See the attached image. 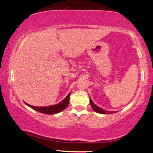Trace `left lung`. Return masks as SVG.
Segmentation results:
<instances>
[{"mask_svg":"<svg viewBox=\"0 0 153 153\" xmlns=\"http://www.w3.org/2000/svg\"><path fill=\"white\" fill-rule=\"evenodd\" d=\"M90 103H91V107H92V108H93V110L96 112V113H101V114H109V113H116V112H109V111H106V110H103V109H102V108H100V107L97 106L96 105L94 104V102H93V100H92V99L91 98V97H90Z\"/></svg>","mask_w":153,"mask_h":153,"instance_id":"obj_1","label":"left lung"}]
</instances>
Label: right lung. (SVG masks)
Returning a JSON list of instances; mask_svg holds the SVG:
<instances>
[{
  "label": "right lung",
  "mask_w": 153,
  "mask_h": 153,
  "mask_svg": "<svg viewBox=\"0 0 153 153\" xmlns=\"http://www.w3.org/2000/svg\"><path fill=\"white\" fill-rule=\"evenodd\" d=\"M70 95L71 93L66 96V97L64 100H62L61 102H59L58 104L54 105H50V106H45V107H36L30 105H28L25 103L27 106L30 108H33V109L36 110V111L40 112L41 113L44 114H48V115H54V114L60 113L63 110H65L67 106L68 105L69 103V99H70Z\"/></svg>",
  "instance_id": "right-lung-1"
}]
</instances>
